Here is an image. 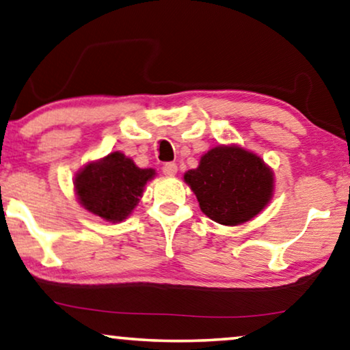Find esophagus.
<instances>
[{
  "mask_svg": "<svg viewBox=\"0 0 350 350\" xmlns=\"http://www.w3.org/2000/svg\"><path fill=\"white\" fill-rule=\"evenodd\" d=\"M161 173H163L165 176H176L177 173V165L173 163V161H168V163H165L163 166H161Z\"/></svg>",
  "mask_w": 350,
  "mask_h": 350,
  "instance_id": "1",
  "label": "esophagus"
}]
</instances>
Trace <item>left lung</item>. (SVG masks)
Wrapping results in <instances>:
<instances>
[{
    "instance_id": "8db88e82",
    "label": "left lung",
    "mask_w": 350,
    "mask_h": 350,
    "mask_svg": "<svg viewBox=\"0 0 350 350\" xmlns=\"http://www.w3.org/2000/svg\"><path fill=\"white\" fill-rule=\"evenodd\" d=\"M184 179L211 220L236 226L252 220L267 204L273 176L258 155L237 146H218L202 155Z\"/></svg>"
}]
</instances>
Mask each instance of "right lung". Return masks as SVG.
Here are the masks:
<instances>
[{
    "instance_id": "1",
    "label": "right lung",
    "mask_w": 350,
    "mask_h": 350,
    "mask_svg": "<svg viewBox=\"0 0 350 350\" xmlns=\"http://www.w3.org/2000/svg\"><path fill=\"white\" fill-rule=\"evenodd\" d=\"M154 170H142L121 152L90 163L75 179L78 200L88 211L108 221H122L138 204Z\"/></svg>"
}]
</instances>
